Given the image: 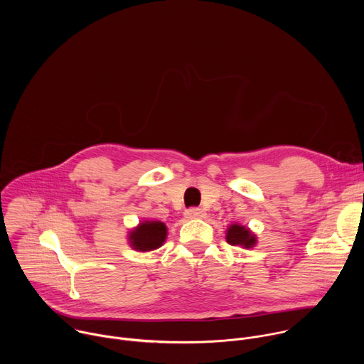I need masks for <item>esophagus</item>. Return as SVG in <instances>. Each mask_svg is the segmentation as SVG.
Returning a JSON list of instances; mask_svg holds the SVG:
<instances>
[{"instance_id": "obj_1", "label": "esophagus", "mask_w": 364, "mask_h": 364, "mask_svg": "<svg viewBox=\"0 0 364 364\" xmlns=\"http://www.w3.org/2000/svg\"><path fill=\"white\" fill-rule=\"evenodd\" d=\"M186 219H188V220H193V219H201V218H204L205 216V213H204V210H201V209H196V207H193V209H188L187 212H186Z\"/></svg>"}]
</instances>
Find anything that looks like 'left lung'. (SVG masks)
Returning a JSON list of instances; mask_svg holds the SVG:
<instances>
[{
	"label": "left lung",
	"instance_id": "1",
	"mask_svg": "<svg viewBox=\"0 0 364 364\" xmlns=\"http://www.w3.org/2000/svg\"><path fill=\"white\" fill-rule=\"evenodd\" d=\"M226 242L232 246H240L245 249H250V247L256 246L257 237L249 228H246L240 223H232L226 230Z\"/></svg>",
	"mask_w": 364,
	"mask_h": 364
}]
</instances>
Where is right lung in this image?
I'll list each match as a JSON object with an SVG mask.
<instances>
[{"instance_id":"1","label":"right lung","mask_w":364,"mask_h":364,"mask_svg":"<svg viewBox=\"0 0 364 364\" xmlns=\"http://www.w3.org/2000/svg\"><path fill=\"white\" fill-rule=\"evenodd\" d=\"M168 235L166 223L160 220H144L128 232L129 246L136 252H152L164 245Z\"/></svg>"}]
</instances>
